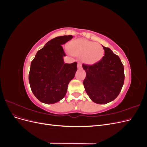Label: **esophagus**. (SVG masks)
I'll return each mask as SVG.
<instances>
[{
    "instance_id": "34e87169",
    "label": "esophagus",
    "mask_w": 147,
    "mask_h": 147,
    "mask_svg": "<svg viewBox=\"0 0 147 147\" xmlns=\"http://www.w3.org/2000/svg\"><path fill=\"white\" fill-rule=\"evenodd\" d=\"M77 67H78V69H81L82 68V63H78Z\"/></svg>"
}]
</instances>
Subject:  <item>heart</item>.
I'll return each instance as SVG.
<instances>
[{
  "label": "heart",
  "instance_id": "obj_1",
  "mask_svg": "<svg viewBox=\"0 0 147 147\" xmlns=\"http://www.w3.org/2000/svg\"><path fill=\"white\" fill-rule=\"evenodd\" d=\"M71 55L81 57L82 61L88 64H94L99 62L104 56V48L99 43L86 39H77L71 41L67 45Z\"/></svg>",
  "mask_w": 147,
  "mask_h": 147
}]
</instances>
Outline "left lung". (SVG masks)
<instances>
[{"instance_id": "obj_1", "label": "left lung", "mask_w": 147, "mask_h": 147, "mask_svg": "<svg viewBox=\"0 0 147 147\" xmlns=\"http://www.w3.org/2000/svg\"><path fill=\"white\" fill-rule=\"evenodd\" d=\"M105 55L92 65L83 64L86 73L85 91L95 103L105 104L117 98L124 82V66L119 56L104 46Z\"/></svg>"}]
</instances>
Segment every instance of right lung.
<instances>
[{
  "instance_id": "right-lung-1",
  "label": "right lung",
  "mask_w": 147,
  "mask_h": 147,
  "mask_svg": "<svg viewBox=\"0 0 147 147\" xmlns=\"http://www.w3.org/2000/svg\"><path fill=\"white\" fill-rule=\"evenodd\" d=\"M72 35L57 37L37 51L31 62L29 82L33 94L42 102L52 104L63 99L68 84L74 78L77 63L65 64V53L62 45Z\"/></svg>"
}]
</instances>
